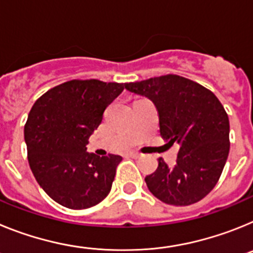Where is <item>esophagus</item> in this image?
Segmentation results:
<instances>
[{
  "mask_svg": "<svg viewBox=\"0 0 253 253\" xmlns=\"http://www.w3.org/2000/svg\"><path fill=\"white\" fill-rule=\"evenodd\" d=\"M128 156H130V157H133V158H139L140 153H138V152H129Z\"/></svg>",
  "mask_w": 253,
  "mask_h": 253,
  "instance_id": "1",
  "label": "esophagus"
}]
</instances>
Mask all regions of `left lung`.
<instances>
[{
  "instance_id": "8db88e82",
  "label": "left lung",
  "mask_w": 253,
  "mask_h": 253,
  "mask_svg": "<svg viewBox=\"0 0 253 253\" xmlns=\"http://www.w3.org/2000/svg\"><path fill=\"white\" fill-rule=\"evenodd\" d=\"M125 88L153 101L161 135L169 146L178 144L175 166L158 158L157 169L146 177L149 191L176 207L200 202L216 185L229 153L223 105L207 87L177 75L129 82Z\"/></svg>"
}]
</instances>
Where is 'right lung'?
<instances>
[{
  "label": "right lung",
  "mask_w": 253,
  "mask_h": 253,
  "mask_svg": "<svg viewBox=\"0 0 253 253\" xmlns=\"http://www.w3.org/2000/svg\"><path fill=\"white\" fill-rule=\"evenodd\" d=\"M124 86L71 80L46 91L31 107L24 129L29 165L38 184L58 204L87 209L110 193L122 156L99 157L86 152V144Z\"/></svg>",
  "instance_id": "add662e5"
}]
</instances>
